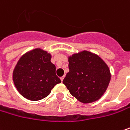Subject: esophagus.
Masks as SVG:
<instances>
[{
  "label": "esophagus",
  "instance_id": "esophagus-1",
  "mask_svg": "<svg viewBox=\"0 0 130 130\" xmlns=\"http://www.w3.org/2000/svg\"><path fill=\"white\" fill-rule=\"evenodd\" d=\"M64 78H65V77L63 76V77H62L61 78H60V79H61V81H63V79H64Z\"/></svg>",
  "mask_w": 130,
  "mask_h": 130
}]
</instances>
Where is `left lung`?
Instances as JSON below:
<instances>
[{"label": "left lung", "mask_w": 130, "mask_h": 130, "mask_svg": "<svg viewBox=\"0 0 130 130\" xmlns=\"http://www.w3.org/2000/svg\"><path fill=\"white\" fill-rule=\"evenodd\" d=\"M68 62L69 72L62 83L71 94L83 103L100 99L111 79L106 64L98 56L86 51L72 55Z\"/></svg>", "instance_id": "left-lung-1"}]
</instances>
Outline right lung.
<instances>
[{"mask_svg":"<svg viewBox=\"0 0 130 130\" xmlns=\"http://www.w3.org/2000/svg\"><path fill=\"white\" fill-rule=\"evenodd\" d=\"M51 59L50 53L39 48L21 57L13 71V81L23 97L33 101L41 100L61 83Z\"/></svg>","mask_w":130,"mask_h":130,"instance_id":"1","label":"right lung"}]
</instances>
